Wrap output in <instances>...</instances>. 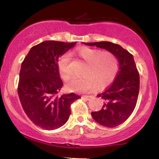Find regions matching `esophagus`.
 <instances>
[{
    "instance_id": "1",
    "label": "esophagus",
    "mask_w": 159,
    "mask_h": 159,
    "mask_svg": "<svg viewBox=\"0 0 159 159\" xmlns=\"http://www.w3.org/2000/svg\"><path fill=\"white\" fill-rule=\"evenodd\" d=\"M82 98H84V99H86V100H87V101H89V100L91 99V98H93V96H82Z\"/></svg>"
}]
</instances>
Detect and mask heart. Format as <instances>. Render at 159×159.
Returning a JSON list of instances; mask_svg holds the SVG:
<instances>
[{
    "instance_id": "1",
    "label": "heart",
    "mask_w": 159,
    "mask_h": 159,
    "mask_svg": "<svg viewBox=\"0 0 159 159\" xmlns=\"http://www.w3.org/2000/svg\"><path fill=\"white\" fill-rule=\"evenodd\" d=\"M78 55L87 67L84 72V78L72 79L67 85L69 90L85 93L108 86L113 82L118 72V61L114 54L96 49L84 48L78 52ZM61 78L68 81L72 76L71 56L63 54L57 62Z\"/></svg>"
}]
</instances>
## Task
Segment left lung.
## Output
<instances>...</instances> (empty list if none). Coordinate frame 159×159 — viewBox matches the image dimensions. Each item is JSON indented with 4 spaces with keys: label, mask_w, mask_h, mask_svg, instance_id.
Returning a JSON list of instances; mask_svg holds the SVG:
<instances>
[{
    "label": "left lung",
    "mask_w": 159,
    "mask_h": 159,
    "mask_svg": "<svg viewBox=\"0 0 159 159\" xmlns=\"http://www.w3.org/2000/svg\"><path fill=\"white\" fill-rule=\"evenodd\" d=\"M84 44L105 49L114 54L119 61V71L114 81L98 95L104 99L103 107L100 111L91 113L95 121L100 125L108 128L117 126L130 116L138 101L140 76L134 57L120 45L111 42Z\"/></svg>",
    "instance_id": "1"
}]
</instances>
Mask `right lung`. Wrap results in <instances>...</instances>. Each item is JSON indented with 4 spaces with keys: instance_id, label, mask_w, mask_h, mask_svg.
<instances>
[{
    "instance_id": "right-lung-1",
    "label": "right lung",
    "mask_w": 159,
    "mask_h": 159,
    "mask_svg": "<svg viewBox=\"0 0 159 159\" xmlns=\"http://www.w3.org/2000/svg\"><path fill=\"white\" fill-rule=\"evenodd\" d=\"M76 43L45 41L32 47L21 63L18 94L25 114L42 129L63 126L71 114L70 106L81 96L71 93L57 96L63 87L57 62Z\"/></svg>"
}]
</instances>
